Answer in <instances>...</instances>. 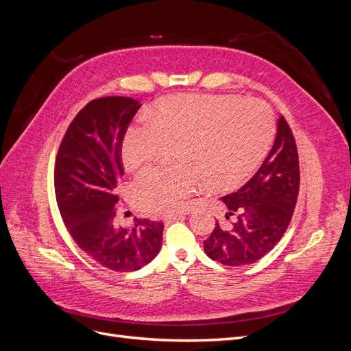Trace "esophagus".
Masks as SVG:
<instances>
[{
  "label": "esophagus",
  "instance_id": "1",
  "mask_svg": "<svg viewBox=\"0 0 351 351\" xmlns=\"http://www.w3.org/2000/svg\"><path fill=\"white\" fill-rule=\"evenodd\" d=\"M183 217H186V214L184 212H174V214H168V215H164L162 217V219H164V222H174L176 219H178V218H183Z\"/></svg>",
  "mask_w": 351,
  "mask_h": 351
}]
</instances>
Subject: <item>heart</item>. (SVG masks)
I'll list each match as a JSON object with an SVG mask.
<instances>
[{"label":"heart","instance_id":"heart-1","mask_svg":"<svg viewBox=\"0 0 351 351\" xmlns=\"http://www.w3.org/2000/svg\"><path fill=\"white\" fill-rule=\"evenodd\" d=\"M274 133V115L261 101L177 95L159 102L149 121L125 132L121 159L137 171L176 145L177 165L152 168L133 187L143 210L165 214L184 206L204 182L210 189L243 183L267 156Z\"/></svg>","mask_w":351,"mask_h":351}]
</instances>
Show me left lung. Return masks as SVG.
I'll return each mask as SVG.
<instances>
[{"label":"left lung","mask_w":351,"mask_h":351,"mask_svg":"<svg viewBox=\"0 0 351 351\" xmlns=\"http://www.w3.org/2000/svg\"><path fill=\"white\" fill-rule=\"evenodd\" d=\"M300 187L299 154L289 123L281 115L271 152L249 182L221 197L228 222L204 241L212 261L240 267L259 261L284 236L293 217Z\"/></svg>","instance_id":"left-lung-1"}]
</instances>
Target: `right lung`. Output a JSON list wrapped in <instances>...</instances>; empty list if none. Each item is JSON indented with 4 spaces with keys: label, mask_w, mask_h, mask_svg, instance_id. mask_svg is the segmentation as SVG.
I'll list each match as a JSON object with an SVG mask.
<instances>
[{
    "label": "right lung",
    "mask_w": 351,
    "mask_h": 351,
    "mask_svg": "<svg viewBox=\"0 0 351 351\" xmlns=\"http://www.w3.org/2000/svg\"><path fill=\"white\" fill-rule=\"evenodd\" d=\"M139 108V101L127 97L90 101L69 125L56 158L57 205L70 236L88 256L117 272L143 268L162 244V222H119L121 143Z\"/></svg>",
    "instance_id": "right-lung-1"
}]
</instances>
